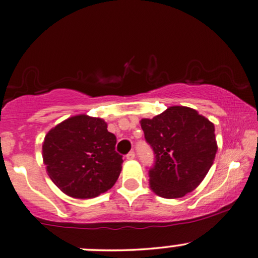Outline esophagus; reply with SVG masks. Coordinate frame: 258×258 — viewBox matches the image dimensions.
<instances>
[{
  "instance_id": "1",
  "label": "esophagus",
  "mask_w": 258,
  "mask_h": 258,
  "mask_svg": "<svg viewBox=\"0 0 258 258\" xmlns=\"http://www.w3.org/2000/svg\"><path fill=\"white\" fill-rule=\"evenodd\" d=\"M127 160H133L136 157V154H135V151H130L128 154H127Z\"/></svg>"
}]
</instances>
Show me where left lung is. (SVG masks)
<instances>
[{"label": "left lung", "instance_id": "8db88e82", "mask_svg": "<svg viewBox=\"0 0 258 258\" xmlns=\"http://www.w3.org/2000/svg\"><path fill=\"white\" fill-rule=\"evenodd\" d=\"M141 126L155 155L149 169L151 190L163 198L194 191L218 151L214 123L192 108L174 105L153 119H142Z\"/></svg>", "mask_w": 258, "mask_h": 258}]
</instances>
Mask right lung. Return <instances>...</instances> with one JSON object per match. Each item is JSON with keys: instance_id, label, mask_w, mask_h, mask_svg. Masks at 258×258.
I'll list each match as a JSON object with an SVG mask.
<instances>
[{"instance_id": "add662e5", "label": "right lung", "mask_w": 258, "mask_h": 258, "mask_svg": "<svg viewBox=\"0 0 258 258\" xmlns=\"http://www.w3.org/2000/svg\"><path fill=\"white\" fill-rule=\"evenodd\" d=\"M107 122L82 114L62 121L46 133L43 161L55 185L67 196L88 200L114 186L122 156Z\"/></svg>"}]
</instances>
